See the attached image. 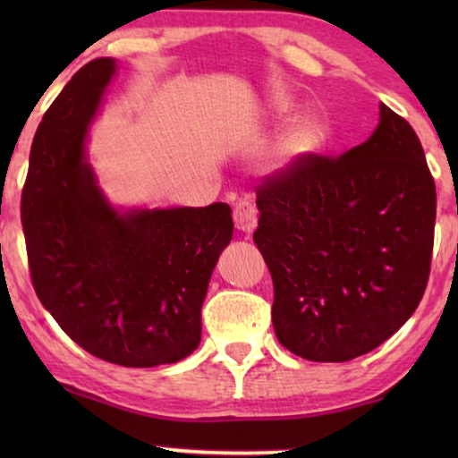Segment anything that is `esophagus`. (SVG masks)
<instances>
[{
	"instance_id": "34e87169",
	"label": "esophagus",
	"mask_w": 458,
	"mask_h": 458,
	"mask_svg": "<svg viewBox=\"0 0 458 458\" xmlns=\"http://www.w3.org/2000/svg\"><path fill=\"white\" fill-rule=\"evenodd\" d=\"M233 223L235 227L243 231V233H252L256 229V223H259V210H256L254 202L250 199H240L233 206Z\"/></svg>"
}]
</instances>
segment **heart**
Returning a JSON list of instances; mask_svg holds the SVG:
<instances>
[{
  "mask_svg": "<svg viewBox=\"0 0 458 458\" xmlns=\"http://www.w3.org/2000/svg\"><path fill=\"white\" fill-rule=\"evenodd\" d=\"M327 140V129L317 118H306L285 131L277 148L273 149L271 162L275 168H285L293 162L306 158L309 154L318 152Z\"/></svg>",
  "mask_w": 458,
  "mask_h": 458,
  "instance_id": "1",
  "label": "heart"
}]
</instances>
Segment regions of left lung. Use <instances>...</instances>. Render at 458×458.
Instances as JSON below:
<instances>
[{
	"instance_id": "left-lung-1",
	"label": "left lung",
	"mask_w": 458,
	"mask_h": 458,
	"mask_svg": "<svg viewBox=\"0 0 458 458\" xmlns=\"http://www.w3.org/2000/svg\"><path fill=\"white\" fill-rule=\"evenodd\" d=\"M254 243L273 277V327L296 356L344 362L396 334L428 287L436 183L396 112L342 156L309 154L256 185Z\"/></svg>"
}]
</instances>
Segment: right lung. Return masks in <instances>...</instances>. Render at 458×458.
Returning a JSON list of instances; mask_svg holds the SVG:
<instances>
[{"mask_svg":"<svg viewBox=\"0 0 458 458\" xmlns=\"http://www.w3.org/2000/svg\"><path fill=\"white\" fill-rule=\"evenodd\" d=\"M114 60L85 64L37 129L21 216L37 298L98 359L156 367L185 359L202 335V302L233 235L231 208L133 210L106 202L83 143Z\"/></svg>","mask_w":458,"mask_h":458,"instance_id":"add662e5","label":"right lung"}]
</instances>
